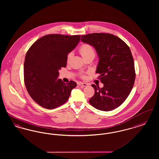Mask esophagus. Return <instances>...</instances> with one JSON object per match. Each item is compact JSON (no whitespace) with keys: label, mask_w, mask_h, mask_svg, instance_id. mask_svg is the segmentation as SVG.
<instances>
[{"label":"esophagus","mask_w":159,"mask_h":159,"mask_svg":"<svg viewBox=\"0 0 159 159\" xmlns=\"http://www.w3.org/2000/svg\"><path fill=\"white\" fill-rule=\"evenodd\" d=\"M78 84H79L80 86L82 87V88L88 86V83H83V82H79V83H78Z\"/></svg>","instance_id":"1"}]
</instances>
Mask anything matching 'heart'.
I'll list each match as a JSON object with an SVG mask.
<instances>
[{"mask_svg": "<svg viewBox=\"0 0 159 159\" xmlns=\"http://www.w3.org/2000/svg\"><path fill=\"white\" fill-rule=\"evenodd\" d=\"M80 53L81 54V55L82 56V57H84L86 55H90V54H93L95 55L94 51L93 49V48L91 47V46L89 45H83L81 46L80 49ZM71 56V53H69L67 55V60H69Z\"/></svg>", "mask_w": 159, "mask_h": 159, "instance_id": "b5f03b06", "label": "heart"}]
</instances>
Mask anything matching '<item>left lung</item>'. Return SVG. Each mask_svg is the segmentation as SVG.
I'll return each mask as SVG.
<instances>
[{
    "mask_svg": "<svg viewBox=\"0 0 159 159\" xmlns=\"http://www.w3.org/2000/svg\"><path fill=\"white\" fill-rule=\"evenodd\" d=\"M81 40L95 49L99 58L96 73L104 84L101 88L92 84L95 94L89 102L99 110H113L128 98L134 84L135 71L130 49L121 39L108 33L82 35Z\"/></svg>",
    "mask_w": 159,
    "mask_h": 159,
    "instance_id": "8db88e82",
    "label": "left lung"
}]
</instances>
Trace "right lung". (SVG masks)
I'll return each instance as SVG.
<instances>
[{
    "instance_id": "add662e5",
    "label": "right lung",
    "mask_w": 159,
    "mask_h": 159,
    "mask_svg": "<svg viewBox=\"0 0 159 159\" xmlns=\"http://www.w3.org/2000/svg\"><path fill=\"white\" fill-rule=\"evenodd\" d=\"M80 40L79 35L48 34L28 50L24 64V83L31 97L39 106L53 109L68 100L77 84L58 79L59 70L66 67L68 53Z\"/></svg>"
}]
</instances>
